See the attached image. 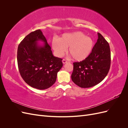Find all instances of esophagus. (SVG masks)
Wrapping results in <instances>:
<instances>
[{
    "label": "esophagus",
    "instance_id": "obj_1",
    "mask_svg": "<svg viewBox=\"0 0 128 128\" xmlns=\"http://www.w3.org/2000/svg\"><path fill=\"white\" fill-rule=\"evenodd\" d=\"M67 61L66 60V59H63L62 60V63L64 64H66L67 62Z\"/></svg>",
    "mask_w": 128,
    "mask_h": 128
}]
</instances>
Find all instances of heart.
Listing matches in <instances>:
<instances>
[{"instance_id":"1","label":"heart","mask_w":128,"mask_h":128,"mask_svg":"<svg viewBox=\"0 0 128 128\" xmlns=\"http://www.w3.org/2000/svg\"><path fill=\"white\" fill-rule=\"evenodd\" d=\"M94 45L91 37L80 32L64 34L59 40L54 39L52 42V48L57 56H62L68 48L69 54L77 61L86 59L91 53Z\"/></svg>"}]
</instances>
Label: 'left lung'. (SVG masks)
Returning <instances> with one entry per match:
<instances>
[{
  "label": "left lung",
  "instance_id": "obj_1",
  "mask_svg": "<svg viewBox=\"0 0 128 128\" xmlns=\"http://www.w3.org/2000/svg\"><path fill=\"white\" fill-rule=\"evenodd\" d=\"M90 55L86 59L73 63L72 82L82 88L99 84L105 78L110 66V51L108 42L100 33Z\"/></svg>",
  "mask_w": 128,
  "mask_h": 128
}]
</instances>
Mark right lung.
<instances>
[{"mask_svg":"<svg viewBox=\"0 0 128 128\" xmlns=\"http://www.w3.org/2000/svg\"><path fill=\"white\" fill-rule=\"evenodd\" d=\"M41 41L44 44H38ZM17 60L19 72L26 83L44 90L56 80L57 73L63 66L62 59L53 56L51 48L40 29L28 34L18 45Z\"/></svg>","mask_w":128,"mask_h":128,"instance_id":"add662e5","label":"right lung"}]
</instances>
